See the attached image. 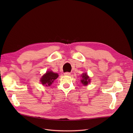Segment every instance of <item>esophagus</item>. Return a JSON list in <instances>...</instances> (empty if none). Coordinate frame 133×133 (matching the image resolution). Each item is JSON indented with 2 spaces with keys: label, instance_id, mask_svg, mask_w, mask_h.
Returning a JSON list of instances; mask_svg holds the SVG:
<instances>
[{
  "label": "esophagus",
  "instance_id": "34e87169",
  "mask_svg": "<svg viewBox=\"0 0 133 133\" xmlns=\"http://www.w3.org/2000/svg\"><path fill=\"white\" fill-rule=\"evenodd\" d=\"M70 75V73H69V72H66V73H64V75H66V76H69Z\"/></svg>",
  "mask_w": 133,
  "mask_h": 133
}]
</instances>
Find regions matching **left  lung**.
I'll list each match as a JSON object with an SVG mask.
<instances>
[{"label":"left lung","mask_w":133,"mask_h":133,"mask_svg":"<svg viewBox=\"0 0 133 133\" xmlns=\"http://www.w3.org/2000/svg\"><path fill=\"white\" fill-rule=\"evenodd\" d=\"M82 76V79L81 80V82L82 83V84H83L84 85H87L88 84V83H89L90 82V79L89 77L88 76L87 74V73L85 74H83Z\"/></svg>","instance_id":"1"}]
</instances>
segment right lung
I'll list each match as a JSON object with an SVG mask.
<instances>
[{
    "label": "right lung",
    "instance_id": "right-lung-1",
    "mask_svg": "<svg viewBox=\"0 0 133 133\" xmlns=\"http://www.w3.org/2000/svg\"><path fill=\"white\" fill-rule=\"evenodd\" d=\"M58 77L57 73H54L53 71L46 72L41 79V82L42 84L46 86H50L56 79Z\"/></svg>",
    "mask_w": 133,
    "mask_h": 133
}]
</instances>
